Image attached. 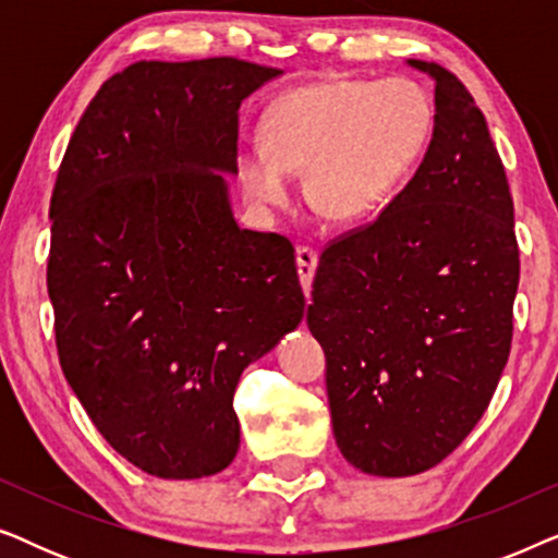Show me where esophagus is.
<instances>
[{"instance_id": "1", "label": "esophagus", "mask_w": 558, "mask_h": 558, "mask_svg": "<svg viewBox=\"0 0 558 558\" xmlns=\"http://www.w3.org/2000/svg\"><path fill=\"white\" fill-rule=\"evenodd\" d=\"M315 269H317V254L307 246L296 248V274H300V281H302V289L307 292L310 296V287H312V279H315Z\"/></svg>"}]
</instances>
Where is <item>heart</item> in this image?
<instances>
[{
	"label": "heart",
	"instance_id": "obj_1",
	"mask_svg": "<svg viewBox=\"0 0 558 558\" xmlns=\"http://www.w3.org/2000/svg\"><path fill=\"white\" fill-rule=\"evenodd\" d=\"M264 144L235 151L241 193L258 210L292 197L304 172L310 208L330 223H357L384 208L424 157L434 106L411 78H325L279 96L262 121Z\"/></svg>",
	"mask_w": 558,
	"mask_h": 558
}]
</instances>
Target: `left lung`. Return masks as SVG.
I'll list each match as a JSON object with an SVG mask.
<instances>
[{
	"mask_svg": "<svg viewBox=\"0 0 558 558\" xmlns=\"http://www.w3.org/2000/svg\"><path fill=\"white\" fill-rule=\"evenodd\" d=\"M434 132L409 185L319 256L307 310L325 350L345 460L409 477L452 454L485 414L513 338V197L483 111L437 63Z\"/></svg>",
	"mask_w": 558,
	"mask_h": 558,
	"instance_id": "left-lung-1",
	"label": "left lung"
}]
</instances>
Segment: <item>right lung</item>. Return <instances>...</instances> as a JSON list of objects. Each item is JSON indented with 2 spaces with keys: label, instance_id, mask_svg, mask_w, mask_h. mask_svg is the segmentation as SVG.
<instances>
[{
  "label": "right lung",
  "instance_id": "1",
  "mask_svg": "<svg viewBox=\"0 0 558 558\" xmlns=\"http://www.w3.org/2000/svg\"><path fill=\"white\" fill-rule=\"evenodd\" d=\"M281 71L140 60L83 111L50 201L48 294L63 373L117 452L165 480L241 445V373L304 317L294 248L241 228L239 109Z\"/></svg>",
  "mask_w": 558,
  "mask_h": 558
}]
</instances>
